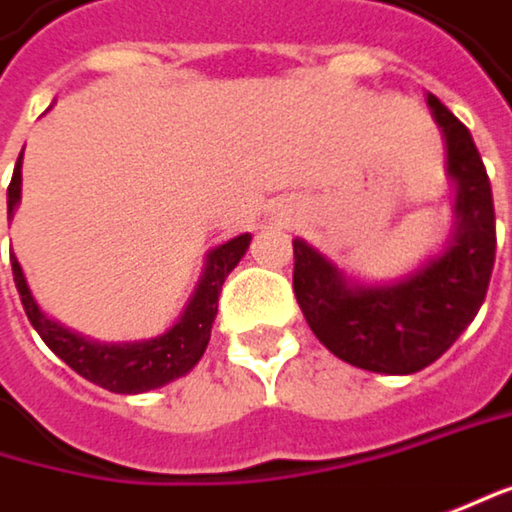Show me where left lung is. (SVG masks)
Returning a JSON list of instances; mask_svg holds the SVG:
<instances>
[{"mask_svg": "<svg viewBox=\"0 0 512 512\" xmlns=\"http://www.w3.org/2000/svg\"><path fill=\"white\" fill-rule=\"evenodd\" d=\"M431 116L446 139L455 230L440 253L390 282H358L294 238V294L317 341L352 367L411 376L434 364L475 320L495 265L493 189L472 133L440 98Z\"/></svg>", "mask_w": 512, "mask_h": 512, "instance_id": "left-lung-1", "label": "left lung"}]
</instances>
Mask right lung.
<instances>
[{
	"mask_svg": "<svg viewBox=\"0 0 512 512\" xmlns=\"http://www.w3.org/2000/svg\"><path fill=\"white\" fill-rule=\"evenodd\" d=\"M19 198H22V154L14 168L11 186H8V215L17 212ZM247 247H250V233H241V236L212 247L206 253L198 288L189 297L183 314L174 320V326H168L157 338L122 341V344L92 341V338H84L81 332H72L63 323L52 320L37 306L14 253H11V268H14V282H17L22 309L28 314L31 326L37 329V335L46 341V347L52 349L57 358H63L87 382L98 384L110 393H145V390L163 387V384L186 376L201 361L206 344H209L215 314H218L221 285L241 262Z\"/></svg>",
	"mask_w": 512,
	"mask_h": 512,
	"instance_id": "right-lung-1",
	"label": "right lung"
}]
</instances>
